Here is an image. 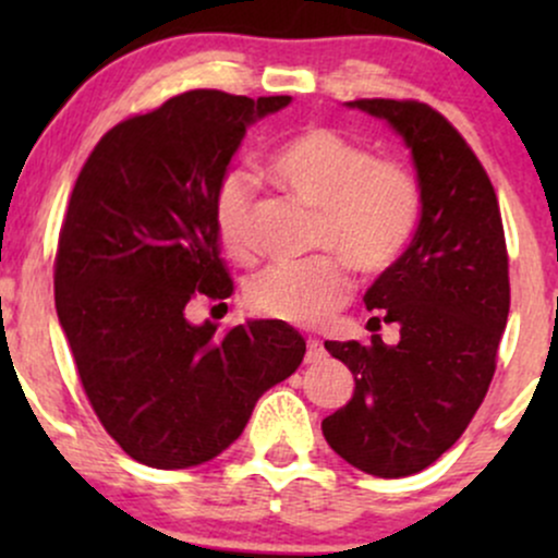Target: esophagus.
I'll list each match as a JSON object with an SVG mask.
<instances>
[{
	"mask_svg": "<svg viewBox=\"0 0 558 558\" xmlns=\"http://www.w3.org/2000/svg\"><path fill=\"white\" fill-rule=\"evenodd\" d=\"M323 356H325L323 341H317V338H310V341H306V362H317V360H323Z\"/></svg>",
	"mask_w": 558,
	"mask_h": 558,
	"instance_id": "34e87169",
	"label": "esophagus"
}]
</instances>
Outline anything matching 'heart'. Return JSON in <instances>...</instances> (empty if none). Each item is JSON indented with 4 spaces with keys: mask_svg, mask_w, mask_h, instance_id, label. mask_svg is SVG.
Wrapping results in <instances>:
<instances>
[{
    "mask_svg": "<svg viewBox=\"0 0 558 558\" xmlns=\"http://www.w3.org/2000/svg\"><path fill=\"white\" fill-rule=\"evenodd\" d=\"M267 170L293 196L317 207L315 246L336 252L351 270H388L417 233V175L393 159H375L367 146L330 128H306L288 138L267 159ZM254 191L257 183L246 170H228L215 189L217 235L235 259L254 254ZM340 260L319 254L267 267L246 288L248 306L304 328L325 323L351 293V278Z\"/></svg>",
    "mask_w": 558,
    "mask_h": 558,
    "instance_id": "obj_1",
    "label": "heart"
}]
</instances>
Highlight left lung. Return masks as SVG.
Segmentation results:
<instances>
[{
	"label": "left lung",
	"instance_id": "8db88e82",
	"mask_svg": "<svg viewBox=\"0 0 558 558\" xmlns=\"http://www.w3.org/2000/svg\"><path fill=\"white\" fill-rule=\"evenodd\" d=\"M345 107L401 136L422 217L407 252L364 293L367 310L399 328V341H325L354 375V396L323 420V435L356 470L407 477L457 444L488 393L509 317L504 226L490 178L444 114L396 99Z\"/></svg>",
	"mask_w": 558,
	"mask_h": 558
}]
</instances>
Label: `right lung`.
<instances>
[{
	"label": "right lung",
	"instance_id": "right-lung-1",
	"mask_svg": "<svg viewBox=\"0 0 558 558\" xmlns=\"http://www.w3.org/2000/svg\"><path fill=\"white\" fill-rule=\"evenodd\" d=\"M291 96L189 92L114 125L62 220L54 306L96 417L136 462L185 470L243 433L259 396L304 360L283 319L217 336L196 296L228 299L213 198L243 136Z\"/></svg>",
	"mask_w": 558,
	"mask_h": 558
}]
</instances>
